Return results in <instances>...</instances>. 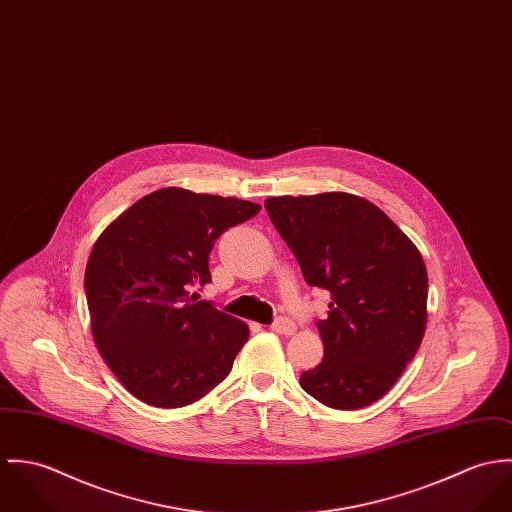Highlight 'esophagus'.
I'll list each match as a JSON object with an SVG mask.
<instances>
[{
	"label": "esophagus",
	"instance_id": "obj_1",
	"mask_svg": "<svg viewBox=\"0 0 512 512\" xmlns=\"http://www.w3.org/2000/svg\"><path fill=\"white\" fill-rule=\"evenodd\" d=\"M273 332L281 334V336H292L296 332V324L290 318H277L271 326Z\"/></svg>",
	"mask_w": 512,
	"mask_h": 512
}]
</instances>
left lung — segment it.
Instances as JSON below:
<instances>
[{
	"label": "left lung",
	"instance_id": "left-lung-1",
	"mask_svg": "<svg viewBox=\"0 0 512 512\" xmlns=\"http://www.w3.org/2000/svg\"><path fill=\"white\" fill-rule=\"evenodd\" d=\"M273 226L310 286L332 294L318 320L324 359L300 375L338 410L373 404L416 355L426 330L428 273L416 245L375 204L347 192L267 198Z\"/></svg>",
	"mask_w": 512,
	"mask_h": 512
}]
</instances>
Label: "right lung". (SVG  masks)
Here are the masks:
<instances>
[{"label":"right lung","instance_id":"right-lung-1","mask_svg":"<svg viewBox=\"0 0 512 512\" xmlns=\"http://www.w3.org/2000/svg\"><path fill=\"white\" fill-rule=\"evenodd\" d=\"M259 204L161 188L102 231L84 288L92 336L133 397L180 408L208 395L249 338L245 322L198 300L214 241Z\"/></svg>","mask_w":512,"mask_h":512}]
</instances>
